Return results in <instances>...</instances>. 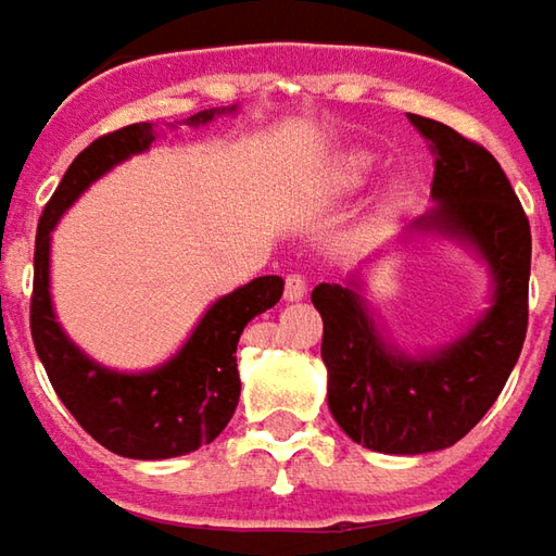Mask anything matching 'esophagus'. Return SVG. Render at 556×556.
Masks as SVG:
<instances>
[{
	"label": "esophagus",
	"mask_w": 556,
	"mask_h": 556,
	"mask_svg": "<svg viewBox=\"0 0 556 556\" xmlns=\"http://www.w3.org/2000/svg\"><path fill=\"white\" fill-rule=\"evenodd\" d=\"M306 296V278L303 275H288V281H285V300H303Z\"/></svg>",
	"instance_id": "34e87169"
}]
</instances>
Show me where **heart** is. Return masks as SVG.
I'll return each mask as SVG.
<instances>
[{"label":"heart","instance_id":"heart-1","mask_svg":"<svg viewBox=\"0 0 556 556\" xmlns=\"http://www.w3.org/2000/svg\"><path fill=\"white\" fill-rule=\"evenodd\" d=\"M368 166H371V161H368V157H350V161H346V166H343V185H346V188H355V185L365 182V176H368Z\"/></svg>","mask_w":556,"mask_h":556}]
</instances>
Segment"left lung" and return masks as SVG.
I'll list each match as a JSON object with an SVG mask.
<instances>
[{"label":"left lung","mask_w":556,"mask_h":556,"mask_svg":"<svg viewBox=\"0 0 556 556\" xmlns=\"http://www.w3.org/2000/svg\"><path fill=\"white\" fill-rule=\"evenodd\" d=\"M433 151L437 206L415 223L473 247L489 263L492 306L455 343L430 355L390 346L368 315L362 285H318L328 408L343 433L383 455H424L464 439L504 390L529 325L532 235L502 163L452 126L412 114Z\"/></svg>","instance_id":"obj_1"}]
</instances>
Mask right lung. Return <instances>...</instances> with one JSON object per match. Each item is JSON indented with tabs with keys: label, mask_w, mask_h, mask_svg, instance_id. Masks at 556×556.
I'll use <instances>...</instances> for the list:
<instances>
[{
	"label": "right lung",
	"mask_w": 556,
	"mask_h": 556,
	"mask_svg": "<svg viewBox=\"0 0 556 556\" xmlns=\"http://www.w3.org/2000/svg\"><path fill=\"white\" fill-rule=\"evenodd\" d=\"M216 114H225V108L201 111L188 117V123L203 126ZM154 139L157 132L151 123H132L79 151L39 216L33 250L30 333L54 393L76 417V424L108 452L139 460L179 458L223 433L241 395L235 358L241 331L250 318L271 309L285 293V281L278 275H263L216 300L182 350L154 371H111L67 340V333L54 321L49 293V244L54 223L98 176H104L119 161L148 151Z\"/></svg>",
	"instance_id": "right-lung-1"
}]
</instances>
